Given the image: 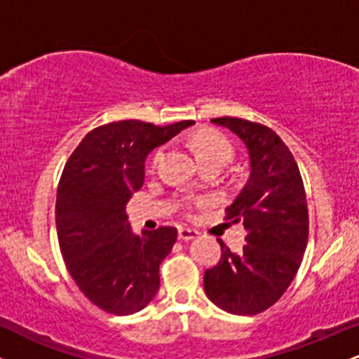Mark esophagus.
Here are the masks:
<instances>
[{
    "label": "esophagus",
    "instance_id": "1",
    "mask_svg": "<svg viewBox=\"0 0 359 359\" xmlns=\"http://www.w3.org/2000/svg\"><path fill=\"white\" fill-rule=\"evenodd\" d=\"M197 236H199V233H197L196 229H191V228H180L179 229V240L180 241H191Z\"/></svg>",
    "mask_w": 359,
    "mask_h": 359
}]
</instances>
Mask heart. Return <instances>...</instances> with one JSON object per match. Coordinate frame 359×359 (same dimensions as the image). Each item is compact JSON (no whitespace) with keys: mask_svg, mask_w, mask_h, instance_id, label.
Instances as JSON below:
<instances>
[{"mask_svg":"<svg viewBox=\"0 0 359 359\" xmlns=\"http://www.w3.org/2000/svg\"><path fill=\"white\" fill-rule=\"evenodd\" d=\"M194 148H196V154L199 162H208V160H224L229 162L233 155L231 143L228 142L221 133L217 131H201L194 137ZM162 151H156L151 158V163H156V160L160 158Z\"/></svg>","mask_w":359,"mask_h":359,"instance_id":"obj_1","label":"heart"}]
</instances>
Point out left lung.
<instances>
[{
    "instance_id": "obj_1",
    "label": "left lung",
    "mask_w": 359,
    "mask_h": 359,
    "mask_svg": "<svg viewBox=\"0 0 359 359\" xmlns=\"http://www.w3.org/2000/svg\"><path fill=\"white\" fill-rule=\"evenodd\" d=\"M245 143L250 177L226 219L243 222L246 245L233 253L221 240V259L205 270L204 292L222 311L255 316L273 306L294 280L309 238L302 177L285 143L269 126L248 119H211Z\"/></svg>"
}]
</instances>
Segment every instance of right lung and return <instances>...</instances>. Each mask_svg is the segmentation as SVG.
Wrapping results in <instances>:
<instances>
[{
  "label": "right lung",
  "mask_w": 359,
  "mask_h": 359,
  "mask_svg": "<svg viewBox=\"0 0 359 359\" xmlns=\"http://www.w3.org/2000/svg\"><path fill=\"white\" fill-rule=\"evenodd\" d=\"M192 125L138 119L102 125L86 135L65 163L55 204L62 257L82 294L109 314H135L158 292L160 263L177 229L135 234L126 204L142 189L148 154Z\"/></svg>",
  "instance_id": "obj_1"
}]
</instances>
